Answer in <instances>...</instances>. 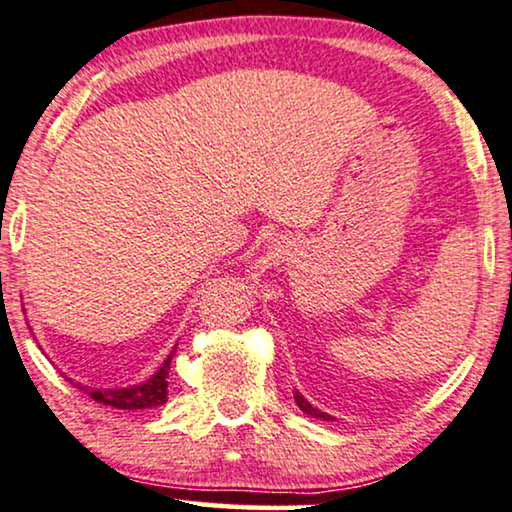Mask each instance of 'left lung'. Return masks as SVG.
<instances>
[{
	"instance_id": "1",
	"label": "left lung",
	"mask_w": 512,
	"mask_h": 512,
	"mask_svg": "<svg viewBox=\"0 0 512 512\" xmlns=\"http://www.w3.org/2000/svg\"><path fill=\"white\" fill-rule=\"evenodd\" d=\"M295 400H297L299 410H302V412H306V414H309V417H316V419H323V421H332V417H330V414H325V412H320V410H316V407H313V405L309 403V400H306V398H304V395H302V393H299V391H295Z\"/></svg>"
}]
</instances>
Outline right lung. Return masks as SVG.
<instances>
[{"instance_id":"obj_1","label":"right lung","mask_w":512,"mask_h":512,"mask_svg":"<svg viewBox=\"0 0 512 512\" xmlns=\"http://www.w3.org/2000/svg\"><path fill=\"white\" fill-rule=\"evenodd\" d=\"M170 358H173V353H170V356L163 360L159 370H156L147 381H142V384H135L128 388H91L81 384L77 386L86 395H91L95 403L114 407V410H149V407L166 405Z\"/></svg>"}]
</instances>
